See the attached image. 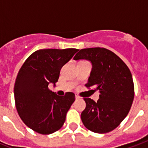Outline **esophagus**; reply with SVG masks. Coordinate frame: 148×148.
I'll return each instance as SVG.
<instances>
[{"instance_id":"esophagus-1","label":"esophagus","mask_w":148,"mask_h":148,"mask_svg":"<svg viewBox=\"0 0 148 148\" xmlns=\"http://www.w3.org/2000/svg\"><path fill=\"white\" fill-rule=\"evenodd\" d=\"M75 98H76V99H79V98H80V97H79L78 95H75Z\"/></svg>"}]
</instances>
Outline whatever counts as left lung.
I'll return each instance as SVG.
<instances>
[{
  "label": "left lung",
  "mask_w": 148,
  "mask_h": 148,
  "mask_svg": "<svg viewBox=\"0 0 148 148\" xmlns=\"http://www.w3.org/2000/svg\"><path fill=\"white\" fill-rule=\"evenodd\" d=\"M74 60H88L92 64L87 88L95 87L97 102L84 97L85 109L81 115L84 125L95 133H108L126 117L134 97L130 70L114 52L103 47L81 49Z\"/></svg>",
  "instance_id": "1"
}]
</instances>
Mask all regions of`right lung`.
Listing matches in <instances>:
<instances>
[{
  "label": "right lung",
  "mask_w": 148,
  "mask_h": 148,
  "mask_svg": "<svg viewBox=\"0 0 148 148\" xmlns=\"http://www.w3.org/2000/svg\"><path fill=\"white\" fill-rule=\"evenodd\" d=\"M77 51L38 50L21 67L14 89L15 105L23 122L33 131L50 134L63 126L75 95L67 92L64 96H58L48 85L51 83L55 87L61 67Z\"/></svg>",
  "instance_id": "1"
}]
</instances>
